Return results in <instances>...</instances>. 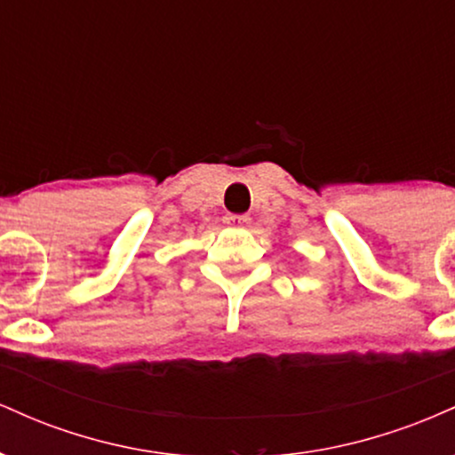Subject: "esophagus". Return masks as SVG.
<instances>
[{
	"label": "esophagus",
	"mask_w": 455,
	"mask_h": 455,
	"mask_svg": "<svg viewBox=\"0 0 455 455\" xmlns=\"http://www.w3.org/2000/svg\"><path fill=\"white\" fill-rule=\"evenodd\" d=\"M224 222L228 224V227H248L250 224V216H245V213H228L227 218H224Z\"/></svg>",
	"instance_id": "esophagus-1"
}]
</instances>
